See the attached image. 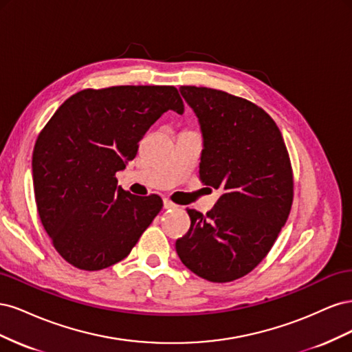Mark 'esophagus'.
Segmentation results:
<instances>
[{
	"label": "esophagus",
	"instance_id": "esophagus-1",
	"mask_svg": "<svg viewBox=\"0 0 352 352\" xmlns=\"http://www.w3.org/2000/svg\"><path fill=\"white\" fill-rule=\"evenodd\" d=\"M163 204H164V208H167V210H168V208H176V207H177V206L175 204V202H172L170 199H164Z\"/></svg>",
	"mask_w": 352,
	"mask_h": 352
}]
</instances>
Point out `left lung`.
Masks as SVG:
<instances>
[{
  "mask_svg": "<svg viewBox=\"0 0 352 352\" xmlns=\"http://www.w3.org/2000/svg\"><path fill=\"white\" fill-rule=\"evenodd\" d=\"M199 119V180L221 188L207 214L186 208L190 228L176 252L199 278L226 283L265 258L291 212L294 173L278 124L257 104L225 91L180 87Z\"/></svg>",
  "mask_w": 352,
  "mask_h": 352,
  "instance_id": "obj_1",
  "label": "left lung"
}]
</instances>
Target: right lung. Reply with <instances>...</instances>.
<instances>
[{"label": "right lung", "instance_id": "1", "mask_svg": "<svg viewBox=\"0 0 352 352\" xmlns=\"http://www.w3.org/2000/svg\"><path fill=\"white\" fill-rule=\"evenodd\" d=\"M167 110H185L175 87L88 88L63 102L39 132L32 154L38 214L74 267L95 272L126 258L163 208L155 194L136 197L117 186L116 173Z\"/></svg>", "mask_w": 352, "mask_h": 352}]
</instances>
